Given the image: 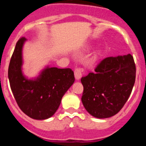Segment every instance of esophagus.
<instances>
[{
  "label": "esophagus",
  "mask_w": 146,
  "mask_h": 146,
  "mask_svg": "<svg viewBox=\"0 0 146 146\" xmlns=\"http://www.w3.org/2000/svg\"><path fill=\"white\" fill-rule=\"evenodd\" d=\"M74 75L75 78L77 81L81 79V77H82V69H81V68H76V70L74 71Z\"/></svg>",
  "instance_id": "obj_1"
}]
</instances>
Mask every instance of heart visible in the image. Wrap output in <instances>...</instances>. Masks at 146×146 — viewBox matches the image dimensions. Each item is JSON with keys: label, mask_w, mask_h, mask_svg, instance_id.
Wrapping results in <instances>:
<instances>
[{"label": "heart", "mask_w": 146, "mask_h": 146, "mask_svg": "<svg viewBox=\"0 0 146 146\" xmlns=\"http://www.w3.org/2000/svg\"><path fill=\"white\" fill-rule=\"evenodd\" d=\"M100 51H97V52L94 54V56H93V59H94V60H97V59L98 58V57L100 56Z\"/></svg>", "instance_id": "obj_1"}]
</instances>
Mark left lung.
I'll return each mask as SVG.
<instances>
[{
  "instance_id": "left-lung-1",
  "label": "left lung",
  "mask_w": 146,
  "mask_h": 146,
  "mask_svg": "<svg viewBox=\"0 0 146 146\" xmlns=\"http://www.w3.org/2000/svg\"><path fill=\"white\" fill-rule=\"evenodd\" d=\"M135 73L130 54L104 59L95 73L81 78V101L87 112L98 119L110 118L119 113L132 92Z\"/></svg>"
}]
</instances>
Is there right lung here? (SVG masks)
Returning a JSON list of instances; mask_svg holds the SVG:
<instances>
[{"label":"right lung","mask_w":146,"mask_h":146,"mask_svg":"<svg viewBox=\"0 0 146 146\" xmlns=\"http://www.w3.org/2000/svg\"><path fill=\"white\" fill-rule=\"evenodd\" d=\"M27 40L22 37L16 44L9 66V83L21 110L32 119L45 120L57 111L63 95L74 83V73L70 68L46 65L37 76L28 78L22 70Z\"/></svg>","instance_id":"add662e5"}]
</instances>
